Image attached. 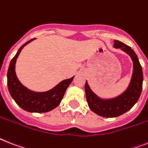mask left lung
<instances>
[{
	"instance_id": "8db88e82",
	"label": "left lung",
	"mask_w": 148,
	"mask_h": 148,
	"mask_svg": "<svg viewBox=\"0 0 148 148\" xmlns=\"http://www.w3.org/2000/svg\"><path fill=\"white\" fill-rule=\"evenodd\" d=\"M114 48L122 49L130 56L133 62V73L126 90L114 99H101L89 88L86 81L85 92L89 108L104 117H116L126 113L135 105L141 95L143 84V72L137 55L131 47L119 40H114Z\"/></svg>"
}]
</instances>
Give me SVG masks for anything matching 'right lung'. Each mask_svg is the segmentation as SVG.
<instances>
[{"instance_id": "1", "label": "right lung", "mask_w": 148, "mask_h": 148, "mask_svg": "<svg viewBox=\"0 0 148 148\" xmlns=\"http://www.w3.org/2000/svg\"><path fill=\"white\" fill-rule=\"evenodd\" d=\"M34 39L35 38L30 40L24 43L11 60L7 71V86L12 98L23 110L28 112H48L56 108L60 104L67 88L74 77L62 80L52 89L43 92L32 91L22 85L18 80L15 71L16 62L22 48Z\"/></svg>"}]
</instances>
